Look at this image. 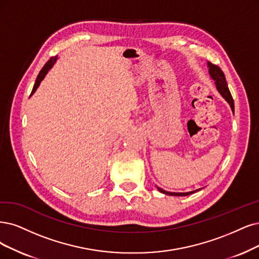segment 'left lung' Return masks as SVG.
Segmentation results:
<instances>
[{
    "instance_id": "8db88e82",
    "label": "left lung",
    "mask_w": 259,
    "mask_h": 259,
    "mask_svg": "<svg viewBox=\"0 0 259 259\" xmlns=\"http://www.w3.org/2000/svg\"><path fill=\"white\" fill-rule=\"evenodd\" d=\"M208 67H209V73H210V75H211V78L214 80L215 86H217L219 93L221 94L223 96V98H225V100L229 103V105H231V108H232V110L234 112L235 111L234 99L232 97L231 92H229V90H228V86H227V82L225 80L224 72L222 71V69L220 68L219 66H217V65H214L212 63H210V62H208ZM157 189L160 191L161 193H164L166 195H173V196H187L189 194H192V193L197 192V191L199 190L198 189V190L192 191V192H186V193H175V192H166V191L162 190L159 187H157Z\"/></svg>"
}]
</instances>
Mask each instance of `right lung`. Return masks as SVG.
Returning a JSON list of instances; mask_svg holds the SVG:
<instances>
[{
    "label": "right lung",
    "mask_w": 259,
    "mask_h": 259,
    "mask_svg": "<svg viewBox=\"0 0 259 259\" xmlns=\"http://www.w3.org/2000/svg\"><path fill=\"white\" fill-rule=\"evenodd\" d=\"M55 61H56V56H53V57H50V60L45 64V66L42 67V69L39 71V73H38V75H37V79H36V81H35V84H34V88H33L32 94L35 93V91L37 90L38 86H39L40 82L42 81V79L46 76L47 72L49 71V69L53 66V64H54ZM32 94H31V95H32Z\"/></svg>",
    "instance_id": "1"
}]
</instances>
